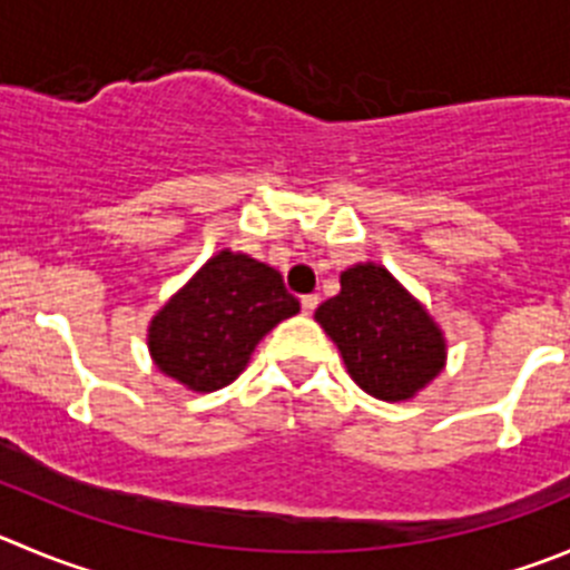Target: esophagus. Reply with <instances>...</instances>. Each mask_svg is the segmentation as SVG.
Listing matches in <instances>:
<instances>
[{"label":"esophagus","instance_id":"34e87169","mask_svg":"<svg viewBox=\"0 0 570 570\" xmlns=\"http://www.w3.org/2000/svg\"><path fill=\"white\" fill-rule=\"evenodd\" d=\"M316 307H318V296L316 294L302 296V313H305V316H311V313L316 311Z\"/></svg>","mask_w":570,"mask_h":570}]
</instances>
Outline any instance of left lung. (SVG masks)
Masks as SVG:
<instances>
[{
	"mask_svg": "<svg viewBox=\"0 0 570 570\" xmlns=\"http://www.w3.org/2000/svg\"><path fill=\"white\" fill-rule=\"evenodd\" d=\"M316 322L335 341L352 381L377 400H411L444 366L442 330L383 265L346 268L341 294L318 305Z\"/></svg>",
	"mask_w": 570,
	"mask_h": 570,
	"instance_id": "left-lung-1",
	"label": "left lung"
}]
</instances>
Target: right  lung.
Listing matches in <instances>:
<instances>
[{
	"label": "right lung",
	"instance_id": "add662e5",
	"mask_svg": "<svg viewBox=\"0 0 570 570\" xmlns=\"http://www.w3.org/2000/svg\"><path fill=\"white\" fill-rule=\"evenodd\" d=\"M296 313L279 271L224 248L156 313L148 350L167 377L218 392L246 370L259 338Z\"/></svg>",
	"mask_w": 570,
	"mask_h": 570
}]
</instances>
